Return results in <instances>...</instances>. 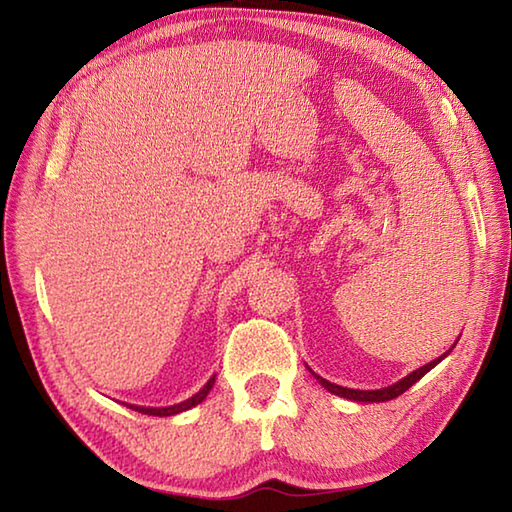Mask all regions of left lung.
I'll return each instance as SVG.
<instances>
[{"mask_svg": "<svg viewBox=\"0 0 512 512\" xmlns=\"http://www.w3.org/2000/svg\"><path fill=\"white\" fill-rule=\"evenodd\" d=\"M447 354H449V352H447ZM447 354H442V356L436 358V361H431V363H427V365L413 369V372H411L409 376H405L402 380H398V383L389 385V387H383V389H347V387L334 385V383H330V380H325V378L317 376V374L312 372V369H310V372L314 374V378H317L325 389L330 391V394H336V396L347 398V400H356V402H385V400H394V398H398L400 394H405V391H407L413 383H418V380H420L424 374H427L429 369L436 367Z\"/></svg>", "mask_w": 512, "mask_h": 512, "instance_id": "8db88e82", "label": "left lung"}]
</instances>
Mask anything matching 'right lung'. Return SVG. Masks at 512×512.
Listing matches in <instances>:
<instances>
[{"instance_id":"obj_1","label":"right lung","mask_w":512,"mask_h":512,"mask_svg":"<svg viewBox=\"0 0 512 512\" xmlns=\"http://www.w3.org/2000/svg\"><path fill=\"white\" fill-rule=\"evenodd\" d=\"M215 383V376L209 378V383H206L198 394H193L191 398H187L184 402H178V405H171V407H138V405H129V409H134L138 413H147V416H176V413L180 411H187L195 405H200V402L206 398V394H209L211 387Z\"/></svg>"}]
</instances>
